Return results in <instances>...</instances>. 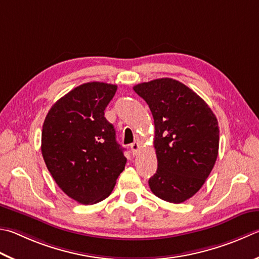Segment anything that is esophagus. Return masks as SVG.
<instances>
[{"mask_svg": "<svg viewBox=\"0 0 259 259\" xmlns=\"http://www.w3.org/2000/svg\"><path fill=\"white\" fill-rule=\"evenodd\" d=\"M130 148H131V153H133V155H137V153L140 149V144L138 142H135L130 145Z\"/></svg>", "mask_w": 259, "mask_h": 259, "instance_id": "34e87169", "label": "esophagus"}]
</instances>
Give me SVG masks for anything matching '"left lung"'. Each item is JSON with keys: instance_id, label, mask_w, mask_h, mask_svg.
<instances>
[{"instance_id": "left-lung-1", "label": "left lung", "mask_w": 259, "mask_h": 259, "mask_svg": "<svg viewBox=\"0 0 259 259\" xmlns=\"http://www.w3.org/2000/svg\"><path fill=\"white\" fill-rule=\"evenodd\" d=\"M134 91L154 117L157 171L148 181L150 190L163 200L183 203L213 170L219 154L218 119L203 98L175 79L138 83Z\"/></svg>"}]
</instances>
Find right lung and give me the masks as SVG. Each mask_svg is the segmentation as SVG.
<instances>
[{"instance_id": "1", "label": "right lung", "mask_w": 259, "mask_h": 259, "mask_svg": "<svg viewBox=\"0 0 259 259\" xmlns=\"http://www.w3.org/2000/svg\"><path fill=\"white\" fill-rule=\"evenodd\" d=\"M116 84L87 82L51 107L41 131V155L61 190L83 205L109 197L124 170V148L104 111Z\"/></svg>"}]
</instances>
